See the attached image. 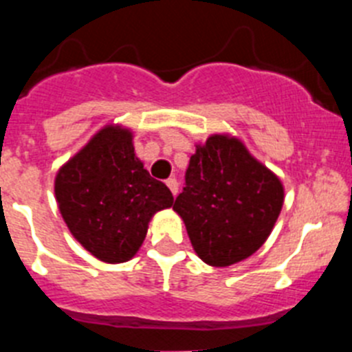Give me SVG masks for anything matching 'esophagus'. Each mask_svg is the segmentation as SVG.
Wrapping results in <instances>:
<instances>
[{"instance_id": "34e87169", "label": "esophagus", "mask_w": 352, "mask_h": 352, "mask_svg": "<svg viewBox=\"0 0 352 352\" xmlns=\"http://www.w3.org/2000/svg\"><path fill=\"white\" fill-rule=\"evenodd\" d=\"M167 186H169V190L170 192H173V195H176V194H178V182H176V179H174V178H169V179H167Z\"/></svg>"}]
</instances>
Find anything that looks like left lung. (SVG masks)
I'll list each match as a JSON object with an SVG mask.
<instances>
[{
    "instance_id": "8db88e82",
    "label": "left lung",
    "mask_w": 352,
    "mask_h": 352,
    "mask_svg": "<svg viewBox=\"0 0 352 352\" xmlns=\"http://www.w3.org/2000/svg\"><path fill=\"white\" fill-rule=\"evenodd\" d=\"M282 204L284 188L272 170L238 139L211 135L190 157L173 210L204 263L231 266L259 250Z\"/></svg>"
}]
</instances>
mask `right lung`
Wrapping results in <instances>:
<instances>
[{
  "mask_svg": "<svg viewBox=\"0 0 352 352\" xmlns=\"http://www.w3.org/2000/svg\"><path fill=\"white\" fill-rule=\"evenodd\" d=\"M54 192L74 238L104 263L133 257L149 219L174 203L135 157L129 130L116 126L100 130L61 167Z\"/></svg>",
  "mask_w": 352,
  "mask_h": 352,
  "instance_id": "add662e5",
  "label": "right lung"
}]
</instances>
